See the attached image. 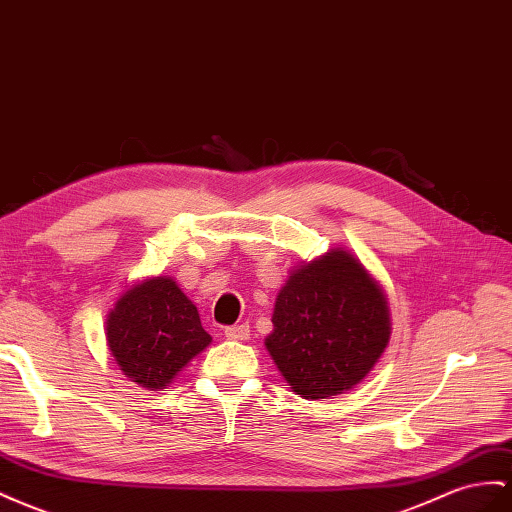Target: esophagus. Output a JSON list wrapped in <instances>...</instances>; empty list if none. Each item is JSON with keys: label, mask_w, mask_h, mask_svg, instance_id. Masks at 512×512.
<instances>
[{"label": "esophagus", "mask_w": 512, "mask_h": 512, "mask_svg": "<svg viewBox=\"0 0 512 512\" xmlns=\"http://www.w3.org/2000/svg\"><path fill=\"white\" fill-rule=\"evenodd\" d=\"M226 338L228 340H250V325H232V327H226Z\"/></svg>", "instance_id": "1"}]
</instances>
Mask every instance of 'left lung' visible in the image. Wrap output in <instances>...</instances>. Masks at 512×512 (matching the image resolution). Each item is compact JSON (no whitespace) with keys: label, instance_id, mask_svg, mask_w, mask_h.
I'll return each mask as SVG.
<instances>
[{"label":"left lung","instance_id":"obj_1","mask_svg":"<svg viewBox=\"0 0 512 512\" xmlns=\"http://www.w3.org/2000/svg\"><path fill=\"white\" fill-rule=\"evenodd\" d=\"M271 323L269 355L290 390L312 400L355 388L392 334L379 282L344 247L290 271Z\"/></svg>","mask_w":512,"mask_h":512}]
</instances>
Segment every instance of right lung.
<instances>
[{
	"label": "right lung",
	"mask_w": 512,
	"mask_h": 512,
	"mask_svg": "<svg viewBox=\"0 0 512 512\" xmlns=\"http://www.w3.org/2000/svg\"><path fill=\"white\" fill-rule=\"evenodd\" d=\"M105 338L124 375L148 390L170 385L211 344L198 308L168 275L124 290L107 314Z\"/></svg>",
	"instance_id": "add662e5"
}]
</instances>
